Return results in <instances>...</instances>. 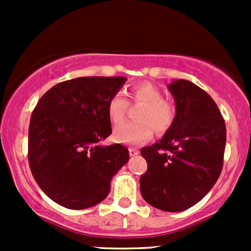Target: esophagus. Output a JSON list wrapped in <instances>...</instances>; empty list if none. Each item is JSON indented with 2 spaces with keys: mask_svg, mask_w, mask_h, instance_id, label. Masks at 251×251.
<instances>
[{
  "mask_svg": "<svg viewBox=\"0 0 251 251\" xmlns=\"http://www.w3.org/2000/svg\"><path fill=\"white\" fill-rule=\"evenodd\" d=\"M128 153H130V155H131V156H135V155H137V154L140 153V151H138V149H135V148H128Z\"/></svg>",
  "mask_w": 251,
  "mask_h": 251,
  "instance_id": "34e87169",
  "label": "esophagus"
}]
</instances>
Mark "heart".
I'll use <instances>...</instances> for the list:
<instances>
[{
    "instance_id": "b5f03b06",
    "label": "heart",
    "mask_w": 251,
    "mask_h": 251,
    "mask_svg": "<svg viewBox=\"0 0 251 251\" xmlns=\"http://www.w3.org/2000/svg\"><path fill=\"white\" fill-rule=\"evenodd\" d=\"M130 97L133 103H141L143 107L137 114L138 121H127L116 126L113 132L114 140L124 144H142L156 133H164L171 127L176 116L173 103L164 100L160 88L151 82H142L132 87ZM128 108V102L124 96L116 93L107 105L108 118L113 124L124 120Z\"/></svg>"
}]
</instances>
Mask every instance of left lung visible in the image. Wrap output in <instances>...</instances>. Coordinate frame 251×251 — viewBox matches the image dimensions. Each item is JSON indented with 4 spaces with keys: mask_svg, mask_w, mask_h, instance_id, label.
I'll return each mask as SVG.
<instances>
[{
    "mask_svg": "<svg viewBox=\"0 0 251 251\" xmlns=\"http://www.w3.org/2000/svg\"><path fill=\"white\" fill-rule=\"evenodd\" d=\"M176 104L175 121L160 141L143 147L148 164L140 178L144 201L178 212L204 198L224 166L226 125L211 97L188 80L168 86Z\"/></svg>",
    "mask_w": 251,
    "mask_h": 251,
    "instance_id": "1",
    "label": "left lung"
}]
</instances>
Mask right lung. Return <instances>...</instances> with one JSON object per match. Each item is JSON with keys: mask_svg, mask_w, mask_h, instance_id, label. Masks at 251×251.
I'll return each instance as SVG.
<instances>
[{"mask_svg": "<svg viewBox=\"0 0 251 251\" xmlns=\"http://www.w3.org/2000/svg\"><path fill=\"white\" fill-rule=\"evenodd\" d=\"M126 77L87 76L47 91L32 111L27 156L35 181L53 201L73 210L107 198L113 176L128 161L121 144L100 146L111 133L107 105Z\"/></svg>", "mask_w": 251, "mask_h": 251, "instance_id": "obj_1", "label": "right lung"}]
</instances>
